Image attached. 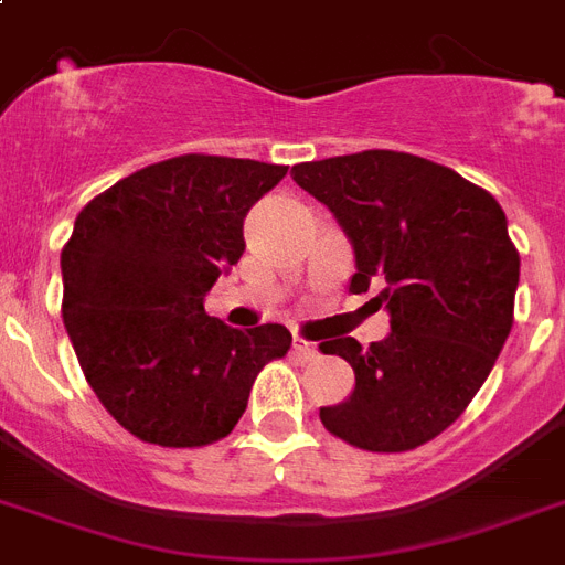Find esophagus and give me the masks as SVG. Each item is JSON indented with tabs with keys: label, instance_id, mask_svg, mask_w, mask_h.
<instances>
[{
	"label": "esophagus",
	"instance_id": "esophagus-1",
	"mask_svg": "<svg viewBox=\"0 0 565 565\" xmlns=\"http://www.w3.org/2000/svg\"><path fill=\"white\" fill-rule=\"evenodd\" d=\"M294 352H297L302 361H315V358L320 355L315 343H311V340H306V338H294Z\"/></svg>",
	"mask_w": 565,
	"mask_h": 565
}]
</instances>
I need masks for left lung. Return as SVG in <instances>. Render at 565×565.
I'll list each match as a JSON object with an SVG mask.
<instances>
[{"label": "left lung", "instance_id": "obj_1", "mask_svg": "<svg viewBox=\"0 0 565 565\" xmlns=\"http://www.w3.org/2000/svg\"><path fill=\"white\" fill-rule=\"evenodd\" d=\"M355 250L352 294L377 288L390 334L320 343L355 370V390L320 407L332 436L372 454L436 439L491 375L514 326L520 254L488 190L427 158L366 149L291 167Z\"/></svg>", "mask_w": 565, "mask_h": 565}]
</instances>
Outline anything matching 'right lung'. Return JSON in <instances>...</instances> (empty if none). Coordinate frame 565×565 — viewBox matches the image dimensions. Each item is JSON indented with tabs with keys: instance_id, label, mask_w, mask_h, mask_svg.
Segmentation results:
<instances>
[{
	"instance_id": "1",
	"label": "right lung",
	"mask_w": 565,
	"mask_h": 565,
	"mask_svg": "<svg viewBox=\"0 0 565 565\" xmlns=\"http://www.w3.org/2000/svg\"><path fill=\"white\" fill-rule=\"evenodd\" d=\"M288 167L179 156L95 195L65 242L63 320L88 386L109 416L161 447L225 439L265 363L291 332H248L204 311V297L245 250L248 210Z\"/></svg>"
}]
</instances>
